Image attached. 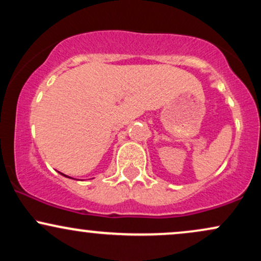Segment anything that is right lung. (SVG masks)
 I'll return each mask as SVG.
<instances>
[{"label":"right lung","instance_id":"1","mask_svg":"<svg viewBox=\"0 0 261 261\" xmlns=\"http://www.w3.org/2000/svg\"><path fill=\"white\" fill-rule=\"evenodd\" d=\"M65 176H66V175H65ZM68 178H70V176H68Z\"/></svg>","mask_w":261,"mask_h":261}]
</instances>
